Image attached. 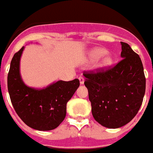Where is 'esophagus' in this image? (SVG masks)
Returning <instances> with one entry per match:
<instances>
[{"label": "esophagus", "instance_id": "1", "mask_svg": "<svg viewBox=\"0 0 153 153\" xmlns=\"http://www.w3.org/2000/svg\"><path fill=\"white\" fill-rule=\"evenodd\" d=\"M79 82H80V84H81V85L84 84V82H85L84 77L80 76V77H79Z\"/></svg>", "mask_w": 153, "mask_h": 153}]
</instances>
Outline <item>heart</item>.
<instances>
[{
    "instance_id": "obj_1",
    "label": "heart",
    "mask_w": 153,
    "mask_h": 153,
    "mask_svg": "<svg viewBox=\"0 0 153 153\" xmlns=\"http://www.w3.org/2000/svg\"><path fill=\"white\" fill-rule=\"evenodd\" d=\"M88 58L91 61H96L100 58L98 66L100 68L102 69L109 68L114 62V57L112 55L108 53L106 49L102 47H96L92 49L88 52Z\"/></svg>"
}]
</instances>
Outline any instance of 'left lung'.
<instances>
[{"label": "left lung", "mask_w": 153, "mask_h": 153, "mask_svg": "<svg viewBox=\"0 0 153 153\" xmlns=\"http://www.w3.org/2000/svg\"><path fill=\"white\" fill-rule=\"evenodd\" d=\"M122 60L112 68L84 73L85 85L95 120L118 128L129 123L142 106L146 77L141 58L128 43L120 42Z\"/></svg>", "instance_id": "obj_1"}]
</instances>
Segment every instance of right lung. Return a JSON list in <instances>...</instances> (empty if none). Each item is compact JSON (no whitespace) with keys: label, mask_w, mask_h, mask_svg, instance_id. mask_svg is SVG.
Segmentation results:
<instances>
[{"label":"right lung","mask_w":153,"mask_h":153,"mask_svg":"<svg viewBox=\"0 0 153 153\" xmlns=\"http://www.w3.org/2000/svg\"><path fill=\"white\" fill-rule=\"evenodd\" d=\"M25 47L15 53L7 74V89L15 112L26 125L38 131H51L66 116L67 102L79 87V80H60L43 88L29 87L20 74V60Z\"/></svg>","instance_id":"1"}]
</instances>
